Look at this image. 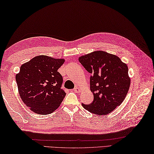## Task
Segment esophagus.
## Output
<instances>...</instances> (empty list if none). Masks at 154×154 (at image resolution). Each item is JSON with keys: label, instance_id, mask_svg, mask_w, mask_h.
Returning <instances> with one entry per match:
<instances>
[{"label": "esophagus", "instance_id": "esophagus-1", "mask_svg": "<svg viewBox=\"0 0 154 154\" xmlns=\"http://www.w3.org/2000/svg\"><path fill=\"white\" fill-rule=\"evenodd\" d=\"M74 91L77 93V92H80V89L79 88H78V87H75L74 88Z\"/></svg>", "mask_w": 154, "mask_h": 154}]
</instances>
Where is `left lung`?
<instances>
[{
    "label": "left lung",
    "mask_w": 154,
    "mask_h": 154,
    "mask_svg": "<svg viewBox=\"0 0 154 154\" xmlns=\"http://www.w3.org/2000/svg\"><path fill=\"white\" fill-rule=\"evenodd\" d=\"M78 60L91 73V104L82 106L97 115H106L120 105L127 94L131 78L127 64L119 57L103 51H95L79 57Z\"/></svg>",
    "instance_id": "8db88e82"
}]
</instances>
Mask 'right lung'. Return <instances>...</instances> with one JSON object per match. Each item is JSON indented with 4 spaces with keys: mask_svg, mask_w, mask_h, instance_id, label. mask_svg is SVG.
Segmentation results:
<instances>
[{
    "mask_svg": "<svg viewBox=\"0 0 154 154\" xmlns=\"http://www.w3.org/2000/svg\"><path fill=\"white\" fill-rule=\"evenodd\" d=\"M64 59L36 56L23 64L16 75L18 93L24 104L37 114L54 112L66 94L62 89L63 77L58 69Z\"/></svg>",
    "mask_w": 154,
    "mask_h": 154,
    "instance_id": "add662e5",
    "label": "right lung"
}]
</instances>
